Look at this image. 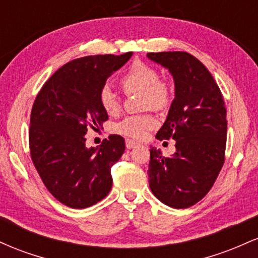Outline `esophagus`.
Segmentation results:
<instances>
[{
  "label": "esophagus",
  "mask_w": 258,
  "mask_h": 258,
  "mask_svg": "<svg viewBox=\"0 0 258 258\" xmlns=\"http://www.w3.org/2000/svg\"><path fill=\"white\" fill-rule=\"evenodd\" d=\"M138 146L137 142L131 141V139H126V148L127 149H132V148H136Z\"/></svg>",
  "instance_id": "esophagus-1"
}]
</instances>
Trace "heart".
<instances>
[{"mask_svg":"<svg viewBox=\"0 0 258 258\" xmlns=\"http://www.w3.org/2000/svg\"><path fill=\"white\" fill-rule=\"evenodd\" d=\"M121 86L127 93L142 92L144 94L143 103L146 109L161 110L170 103V91L164 82L160 81V75L155 69L143 63L133 64L130 70L121 78ZM99 103L108 115L119 114L120 100L110 86H104L99 92ZM158 125V120L150 114L126 116L114 126L117 135L132 139H143Z\"/></svg>","mask_w":258,"mask_h":258,"instance_id":"1","label":"heart"}]
</instances>
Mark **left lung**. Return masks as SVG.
<instances>
[{
  "mask_svg": "<svg viewBox=\"0 0 258 258\" xmlns=\"http://www.w3.org/2000/svg\"><path fill=\"white\" fill-rule=\"evenodd\" d=\"M173 78L174 99L156 138L176 141L165 158L150 149V190L165 205L185 209L203 199L224 162L227 111L217 84L199 59L186 52L148 53Z\"/></svg>",
  "mask_w": 258,
  "mask_h": 258,
  "instance_id": "left-lung-1",
  "label": "left lung"
}]
</instances>
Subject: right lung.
I'll return each mask as SVG.
<instances>
[{"label":"right lung","mask_w":258,"mask_h":258,"mask_svg":"<svg viewBox=\"0 0 258 258\" xmlns=\"http://www.w3.org/2000/svg\"><path fill=\"white\" fill-rule=\"evenodd\" d=\"M132 54L69 61L53 74L35 99L29 131L32 162L49 193L72 209L94 205L111 189V166L125 152V141L111 135L102 146L87 148L85 135L88 127L108 120L99 92Z\"/></svg>","instance_id":"obj_1"}]
</instances>
